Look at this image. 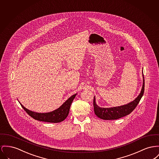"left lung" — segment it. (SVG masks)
<instances>
[{"mask_svg": "<svg viewBox=\"0 0 159 159\" xmlns=\"http://www.w3.org/2000/svg\"><path fill=\"white\" fill-rule=\"evenodd\" d=\"M143 73V71H142ZM145 80L143 74V85L139 95L133 102L125 105L109 108L99 107L95 102V98H93V109L95 114L100 118L104 120H117L130 114L139 103L144 93Z\"/></svg>", "mask_w": 159, "mask_h": 159, "instance_id": "8db88e82", "label": "left lung"}]
</instances>
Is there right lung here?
Instances as JSON below:
<instances>
[{"mask_svg":"<svg viewBox=\"0 0 159 159\" xmlns=\"http://www.w3.org/2000/svg\"><path fill=\"white\" fill-rule=\"evenodd\" d=\"M76 95L77 93L70 97L66 102H65V103H63V104L61 106H60L58 109L52 112L47 113H38L31 111L25 107L20 102L19 103H20L21 107L30 116L34 119L39 121L57 123L63 121L67 117L70 112V108L71 103L73 102Z\"/></svg>","mask_w":159,"mask_h":159,"instance_id":"right-lung-1","label":"right lung"}]
</instances>
